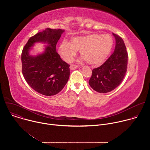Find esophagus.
<instances>
[{"instance_id":"34e87169","label":"esophagus","mask_w":150,"mask_h":150,"mask_svg":"<svg viewBox=\"0 0 150 150\" xmlns=\"http://www.w3.org/2000/svg\"><path fill=\"white\" fill-rule=\"evenodd\" d=\"M78 68V65H75V64H71V65H70V69L71 70H74V69H75L76 68Z\"/></svg>"}]
</instances>
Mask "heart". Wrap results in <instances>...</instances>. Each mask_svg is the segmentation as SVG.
<instances>
[{
  "label": "heart",
  "mask_w": 150,
  "mask_h": 150,
  "mask_svg": "<svg viewBox=\"0 0 150 150\" xmlns=\"http://www.w3.org/2000/svg\"><path fill=\"white\" fill-rule=\"evenodd\" d=\"M113 40L108 34H90L71 38V42L64 40L60 45L58 52L67 62H71L79 50L82 59L93 67H98L105 61L110 53Z\"/></svg>",
  "instance_id": "1"
}]
</instances>
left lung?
I'll list each match as a JSON object with an SVG mask.
<instances>
[{"mask_svg":"<svg viewBox=\"0 0 150 150\" xmlns=\"http://www.w3.org/2000/svg\"><path fill=\"white\" fill-rule=\"evenodd\" d=\"M116 39L115 49L102 65L93 69L89 80L91 87L100 93H109L117 87L127 71L128 54L123 39L113 33Z\"/></svg>","mask_w":150,"mask_h":150,"instance_id":"obj_1","label":"left lung"}]
</instances>
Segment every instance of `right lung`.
Returning <instances> with one entry per match:
<instances>
[{"mask_svg": "<svg viewBox=\"0 0 150 150\" xmlns=\"http://www.w3.org/2000/svg\"><path fill=\"white\" fill-rule=\"evenodd\" d=\"M64 30L46 28L30 38L21 54L22 72L30 86L42 95L51 96L59 93L67 84L70 65L62 60L56 46ZM48 45L45 52L37 57L31 56L29 50L35 42Z\"/></svg>", "mask_w": 150, "mask_h": 150, "instance_id": "add662e5", "label": "right lung"}]
</instances>
